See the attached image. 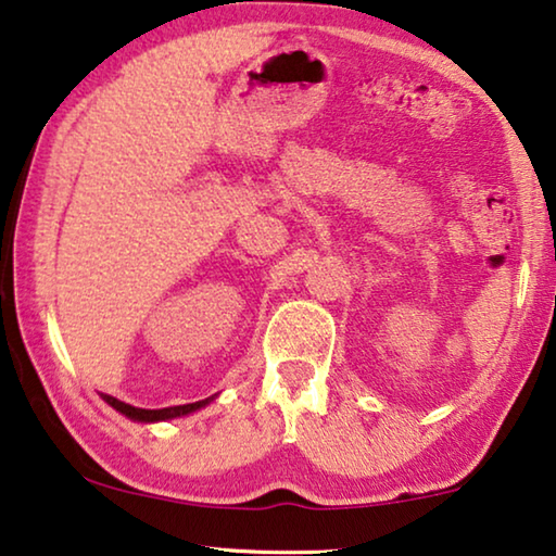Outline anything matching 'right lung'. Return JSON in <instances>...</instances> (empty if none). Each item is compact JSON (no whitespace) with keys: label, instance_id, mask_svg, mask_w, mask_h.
I'll list each match as a JSON object with an SVG mask.
<instances>
[{"label":"right lung","instance_id":"right-lung-1","mask_svg":"<svg viewBox=\"0 0 556 556\" xmlns=\"http://www.w3.org/2000/svg\"><path fill=\"white\" fill-rule=\"evenodd\" d=\"M101 400H104L106 405H111L116 409V413H122L124 417H129L134 422H166V420H176V417H184V415H191L195 409L206 407L213 397L206 400H199V403H189V405H174V407H161V409H143V407H134L129 403H122V400L104 395L101 392Z\"/></svg>","mask_w":556,"mask_h":556}]
</instances>
